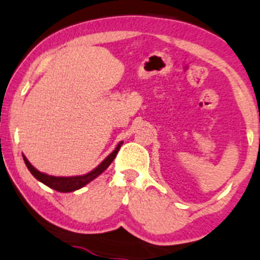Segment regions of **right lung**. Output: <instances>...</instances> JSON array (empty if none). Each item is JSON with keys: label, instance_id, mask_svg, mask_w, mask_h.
Wrapping results in <instances>:
<instances>
[{"label": "right lung", "instance_id": "add662e5", "mask_svg": "<svg viewBox=\"0 0 260 260\" xmlns=\"http://www.w3.org/2000/svg\"><path fill=\"white\" fill-rule=\"evenodd\" d=\"M121 145H123V142L118 143V146L115 147L113 152H112L111 154L98 166V168H95L92 171L88 172V174L83 176H72V177H56V176H50V175L43 174V172L38 171L36 168H34L25 155H22V159H24L28 171L34 175L35 178H37L38 181L42 182L43 184L48 185L49 188L54 189V190L60 191V193H70V191H75L83 188L85 184H88L89 182H91L92 179H95L98 176H100L102 172H104L105 170L112 164V161L114 160L115 155H117L118 150H119Z\"/></svg>", "mask_w": 260, "mask_h": 260}]
</instances>
